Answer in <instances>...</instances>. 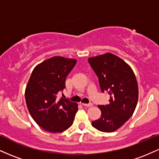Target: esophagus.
Listing matches in <instances>:
<instances>
[{
    "instance_id": "obj_1",
    "label": "esophagus",
    "mask_w": 159,
    "mask_h": 159,
    "mask_svg": "<svg viewBox=\"0 0 159 159\" xmlns=\"http://www.w3.org/2000/svg\"><path fill=\"white\" fill-rule=\"evenodd\" d=\"M82 105H84V106H85V107H92L93 105V103H88V104H86V103H81Z\"/></svg>"
}]
</instances>
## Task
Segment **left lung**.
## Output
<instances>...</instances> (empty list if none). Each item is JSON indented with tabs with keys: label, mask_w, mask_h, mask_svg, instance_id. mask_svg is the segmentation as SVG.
Segmentation results:
<instances>
[{
	"label": "left lung",
	"mask_w": 159,
	"mask_h": 159,
	"mask_svg": "<svg viewBox=\"0 0 159 159\" xmlns=\"http://www.w3.org/2000/svg\"><path fill=\"white\" fill-rule=\"evenodd\" d=\"M98 78L100 88L110 95L109 104L98 105L102 111L92 125L104 132H113L132 116L138 103V87L131 67L111 53L88 59Z\"/></svg>",
	"instance_id": "8db88e82"
}]
</instances>
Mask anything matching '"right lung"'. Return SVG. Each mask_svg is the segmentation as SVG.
I'll return each mask as SVG.
<instances>
[{
  "label": "right lung",
  "mask_w": 159,
  "mask_h": 159,
  "mask_svg": "<svg viewBox=\"0 0 159 159\" xmlns=\"http://www.w3.org/2000/svg\"><path fill=\"white\" fill-rule=\"evenodd\" d=\"M77 61L54 57L34 68L25 90V100L32 118L45 131L59 133L73 123L78 105L67 98L57 99L66 88V78Z\"/></svg>",
  "instance_id": "right-lung-1"
}]
</instances>
